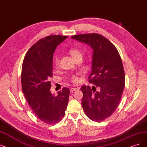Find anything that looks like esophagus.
<instances>
[{"mask_svg":"<svg viewBox=\"0 0 147 147\" xmlns=\"http://www.w3.org/2000/svg\"><path fill=\"white\" fill-rule=\"evenodd\" d=\"M78 90L77 88H75V87H73V88H71V89H70V92H74V91H76V90Z\"/></svg>","mask_w":147,"mask_h":147,"instance_id":"obj_1","label":"esophagus"}]
</instances>
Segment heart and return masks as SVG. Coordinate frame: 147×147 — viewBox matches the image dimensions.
<instances>
[{"label":"heart","instance_id":"heart-1","mask_svg":"<svg viewBox=\"0 0 147 147\" xmlns=\"http://www.w3.org/2000/svg\"><path fill=\"white\" fill-rule=\"evenodd\" d=\"M69 53L70 54V55L72 56V57L74 58L76 57H77L78 55H82V54H81V52L77 49V48H70L69 50ZM54 63L55 64V65L57 66L58 64V57L57 56H55L54 57ZM72 81L73 82H74L75 83H78L80 81V78H78V77H75V78H74L72 79Z\"/></svg>","mask_w":147,"mask_h":147}]
</instances>
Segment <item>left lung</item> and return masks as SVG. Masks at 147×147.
Returning a JSON list of instances; mask_svg holds the SVG:
<instances>
[{
  "instance_id": "8db88e82",
  "label": "left lung",
  "mask_w": 147,
  "mask_h": 147,
  "mask_svg": "<svg viewBox=\"0 0 147 147\" xmlns=\"http://www.w3.org/2000/svg\"><path fill=\"white\" fill-rule=\"evenodd\" d=\"M72 39L90 46L93 49L89 83L83 86L82 106L93 121L100 122L113 113L120 102L125 86V74L121 58L116 47L100 34H86L72 36Z\"/></svg>"
}]
</instances>
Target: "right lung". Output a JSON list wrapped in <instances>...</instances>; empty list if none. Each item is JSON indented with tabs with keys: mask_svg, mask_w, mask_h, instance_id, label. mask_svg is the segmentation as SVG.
I'll return each instance as SVG.
<instances>
[{
	"mask_svg": "<svg viewBox=\"0 0 147 147\" xmlns=\"http://www.w3.org/2000/svg\"><path fill=\"white\" fill-rule=\"evenodd\" d=\"M67 38L58 35L40 39L28 50L23 62V92L34 114L46 124L60 122L67 106L70 94L68 88H63L57 96L50 90L54 52L57 46Z\"/></svg>",
	"mask_w": 147,
	"mask_h": 147,
	"instance_id": "obj_1",
	"label": "right lung"
}]
</instances>
